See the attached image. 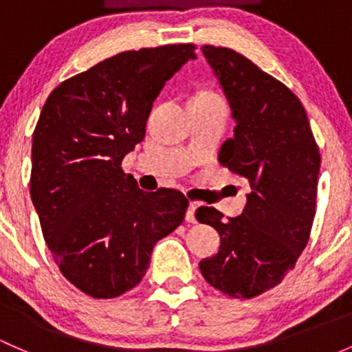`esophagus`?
<instances>
[{
	"label": "esophagus",
	"mask_w": 352,
	"mask_h": 352,
	"mask_svg": "<svg viewBox=\"0 0 352 352\" xmlns=\"http://www.w3.org/2000/svg\"><path fill=\"white\" fill-rule=\"evenodd\" d=\"M196 208H198V205L196 203H190V206H188V211H186V221L190 223H196Z\"/></svg>",
	"instance_id": "esophagus-1"
}]
</instances>
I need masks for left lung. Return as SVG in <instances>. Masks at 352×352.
<instances>
[{
  "label": "left lung",
  "mask_w": 352,
  "mask_h": 352,
  "mask_svg": "<svg viewBox=\"0 0 352 352\" xmlns=\"http://www.w3.org/2000/svg\"><path fill=\"white\" fill-rule=\"evenodd\" d=\"M235 120L220 162L248 179L241 214L225 220L201 206L196 220L220 235V250L199 262L203 277L230 297L250 298L292 270L316 214L320 154L305 109L282 82L235 50L201 48Z\"/></svg>",
  "instance_id": "left-lung-1"
}]
</instances>
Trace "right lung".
<instances>
[{"label": "right lung", "instance_id": "1", "mask_svg": "<svg viewBox=\"0 0 352 352\" xmlns=\"http://www.w3.org/2000/svg\"><path fill=\"white\" fill-rule=\"evenodd\" d=\"M195 45L122 52L62 82L33 132L30 195L60 272L96 298L138 285L154 245L184 220L183 192L142 191L120 169L166 82Z\"/></svg>", "mask_w": 352, "mask_h": 352}]
</instances>
